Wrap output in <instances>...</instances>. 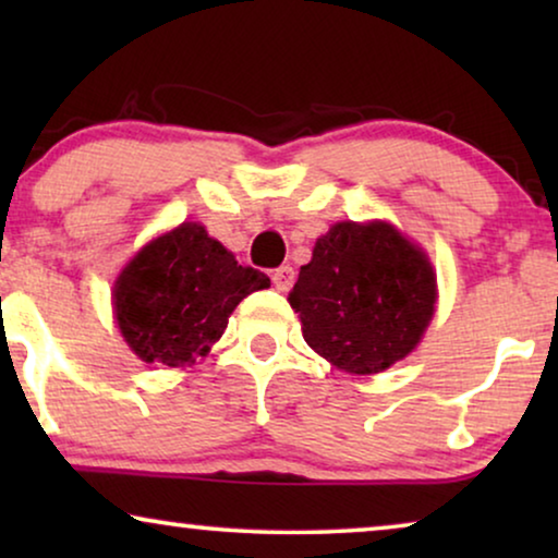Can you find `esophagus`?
I'll use <instances>...</instances> for the list:
<instances>
[{
  "label": "esophagus",
  "instance_id": "1",
  "mask_svg": "<svg viewBox=\"0 0 558 558\" xmlns=\"http://www.w3.org/2000/svg\"><path fill=\"white\" fill-rule=\"evenodd\" d=\"M271 281L279 292H287V289L294 284V269L292 266H279V269L271 271Z\"/></svg>",
  "mask_w": 558,
  "mask_h": 558
}]
</instances>
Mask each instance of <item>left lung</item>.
<instances>
[{"instance_id": "obj_1", "label": "left lung", "mask_w": 558, "mask_h": 558, "mask_svg": "<svg viewBox=\"0 0 558 558\" xmlns=\"http://www.w3.org/2000/svg\"><path fill=\"white\" fill-rule=\"evenodd\" d=\"M437 302L432 264L388 223H335L289 294L307 345L348 373L407 357Z\"/></svg>"}]
</instances>
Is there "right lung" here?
<instances>
[{"label":"right lung","instance_id":"right-lung-1","mask_svg":"<svg viewBox=\"0 0 558 558\" xmlns=\"http://www.w3.org/2000/svg\"><path fill=\"white\" fill-rule=\"evenodd\" d=\"M266 287L264 271L241 266L203 226L182 223L126 264L113 287V310L144 363L180 368L208 355L235 304Z\"/></svg>","mask_w":558,"mask_h":558}]
</instances>
